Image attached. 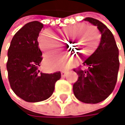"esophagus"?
Returning a JSON list of instances; mask_svg holds the SVG:
<instances>
[{
    "label": "esophagus",
    "instance_id": "esophagus-1",
    "mask_svg": "<svg viewBox=\"0 0 125 125\" xmlns=\"http://www.w3.org/2000/svg\"><path fill=\"white\" fill-rule=\"evenodd\" d=\"M67 71H66V70H63V71H61V77H65L66 76V75H67Z\"/></svg>",
    "mask_w": 125,
    "mask_h": 125
}]
</instances>
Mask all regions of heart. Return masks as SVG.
<instances>
[{
	"mask_svg": "<svg viewBox=\"0 0 125 125\" xmlns=\"http://www.w3.org/2000/svg\"><path fill=\"white\" fill-rule=\"evenodd\" d=\"M82 31L83 32L82 33ZM75 32H77L75 34L82 33L79 35L76 43H75V47L81 52H83L82 54L84 55L92 54L96 50L99 43L100 35L98 31L92 26H87V25L84 23H79L73 26H67L59 30L60 34L63 36H70ZM58 42L59 41L57 37L49 30L43 31L40 35L38 38L39 48L44 53L57 50L58 49ZM48 58L49 56H47L46 61H47Z\"/></svg>",
	"mask_w": 125,
	"mask_h": 125,
	"instance_id": "heart-1",
	"label": "heart"
}]
</instances>
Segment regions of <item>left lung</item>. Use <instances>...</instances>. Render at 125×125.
I'll list each match as a JSON object with an SVG mask.
<instances>
[{
    "mask_svg": "<svg viewBox=\"0 0 125 125\" xmlns=\"http://www.w3.org/2000/svg\"><path fill=\"white\" fill-rule=\"evenodd\" d=\"M84 20L96 26L102 38L96 50L84 61L87 69L74 70L78 78L73 90L79 101L97 104L106 99L115 88L119 69V49L113 35L103 23L93 18Z\"/></svg>",
    "mask_w": 125,
    "mask_h": 125,
    "instance_id": "1",
    "label": "left lung"
}]
</instances>
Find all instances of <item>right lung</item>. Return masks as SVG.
Listing matches in <instances>:
<instances>
[{"instance_id":"add662e5","label":"right lung","mask_w":125,"mask_h":125,"mask_svg":"<svg viewBox=\"0 0 125 125\" xmlns=\"http://www.w3.org/2000/svg\"><path fill=\"white\" fill-rule=\"evenodd\" d=\"M43 24L32 21L25 24L13 36L8 50L6 69L13 92L23 100L38 102L50 98L61 73L40 72L42 52L38 38Z\"/></svg>"}]
</instances>
